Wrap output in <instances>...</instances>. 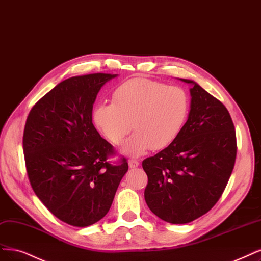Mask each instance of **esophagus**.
Returning a JSON list of instances; mask_svg holds the SVG:
<instances>
[{
  "label": "esophagus",
  "instance_id": "34e87169",
  "mask_svg": "<svg viewBox=\"0 0 261 261\" xmlns=\"http://www.w3.org/2000/svg\"><path fill=\"white\" fill-rule=\"evenodd\" d=\"M128 165L130 168H136L139 166V162L136 160H129L128 161Z\"/></svg>",
  "mask_w": 261,
  "mask_h": 261
}]
</instances>
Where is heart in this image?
I'll use <instances>...</instances> for the list:
<instances>
[{
    "label": "heart",
    "mask_w": 261,
    "mask_h": 261,
    "mask_svg": "<svg viewBox=\"0 0 261 261\" xmlns=\"http://www.w3.org/2000/svg\"><path fill=\"white\" fill-rule=\"evenodd\" d=\"M190 111L185 89L148 79H133L115 89L112 102L98 103L94 122L105 136L119 145L130 132L121 152L139 156L149 149L162 150L177 139ZM132 125H130V122Z\"/></svg>",
    "instance_id": "obj_1"
}]
</instances>
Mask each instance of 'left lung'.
I'll list each match as a JSON object with an SVG mask.
<instances>
[{
  "instance_id": "left-lung-1",
  "label": "left lung",
  "mask_w": 261,
  "mask_h": 261,
  "mask_svg": "<svg viewBox=\"0 0 261 261\" xmlns=\"http://www.w3.org/2000/svg\"><path fill=\"white\" fill-rule=\"evenodd\" d=\"M190 112L177 139L142 162L145 200L169 223H188L217 203L234 167L237 137L227 108L192 80Z\"/></svg>"
}]
</instances>
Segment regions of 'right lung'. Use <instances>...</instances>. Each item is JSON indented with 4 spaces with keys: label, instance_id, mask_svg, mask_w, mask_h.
<instances>
[{
    "label": "right lung",
    "instance_id": "1",
    "mask_svg": "<svg viewBox=\"0 0 261 261\" xmlns=\"http://www.w3.org/2000/svg\"><path fill=\"white\" fill-rule=\"evenodd\" d=\"M118 74L69 77L32 108L23 132L27 173L34 193L61 221L87 227L109 212L128 164L108 163L113 147L93 124L101 87Z\"/></svg>",
    "mask_w": 261,
    "mask_h": 261
}]
</instances>
